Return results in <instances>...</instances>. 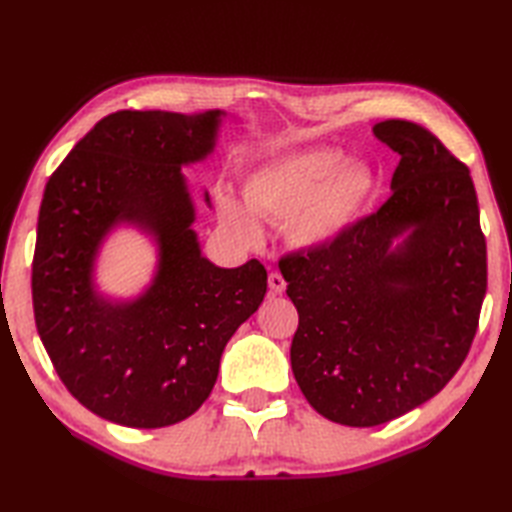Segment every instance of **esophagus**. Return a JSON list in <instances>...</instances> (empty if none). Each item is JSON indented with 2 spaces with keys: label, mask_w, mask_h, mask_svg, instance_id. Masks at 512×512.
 I'll list each match as a JSON object with an SVG mask.
<instances>
[{
  "label": "esophagus",
  "mask_w": 512,
  "mask_h": 512,
  "mask_svg": "<svg viewBox=\"0 0 512 512\" xmlns=\"http://www.w3.org/2000/svg\"><path fill=\"white\" fill-rule=\"evenodd\" d=\"M268 288H270V292H273V295H281V292L286 290V279L281 277L279 273H270L268 275Z\"/></svg>",
  "instance_id": "esophagus-1"
}]
</instances>
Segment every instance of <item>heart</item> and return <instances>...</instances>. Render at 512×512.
Wrapping results in <instances>:
<instances>
[{
  "label": "heart",
  "mask_w": 512,
  "mask_h": 512,
  "mask_svg": "<svg viewBox=\"0 0 512 512\" xmlns=\"http://www.w3.org/2000/svg\"><path fill=\"white\" fill-rule=\"evenodd\" d=\"M244 200L259 217L286 222L292 248L321 253L361 220L376 193V176L363 162L345 160L339 149L310 147L266 160L244 180ZM220 217L244 242L262 235L257 220L231 195H220Z\"/></svg>",
  "instance_id": "obj_1"
}]
</instances>
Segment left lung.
Masks as SVG:
<instances>
[{
    "label": "left lung",
    "instance_id": "obj_1",
    "mask_svg": "<svg viewBox=\"0 0 512 512\" xmlns=\"http://www.w3.org/2000/svg\"><path fill=\"white\" fill-rule=\"evenodd\" d=\"M391 198L332 248L279 270L299 312L297 385L323 418L376 427L433 398L464 363L486 295L473 180L427 129L383 121Z\"/></svg>",
    "mask_w": 512,
    "mask_h": 512
}]
</instances>
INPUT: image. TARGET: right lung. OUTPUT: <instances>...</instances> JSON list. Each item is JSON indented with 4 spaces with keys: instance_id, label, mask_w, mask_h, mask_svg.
I'll return each mask as SVG.
<instances>
[{
    "instance_id": "1",
    "label": "right lung",
    "mask_w": 512,
    "mask_h": 512,
    "mask_svg": "<svg viewBox=\"0 0 512 512\" xmlns=\"http://www.w3.org/2000/svg\"><path fill=\"white\" fill-rule=\"evenodd\" d=\"M224 118V110L105 116L43 191L32 262L37 332L70 394L123 427L160 429L198 411L228 339L266 295L257 259L215 266L193 228L182 167L213 154ZM121 227L157 250L155 273L132 298L107 296L95 277L104 242Z\"/></svg>"
}]
</instances>
